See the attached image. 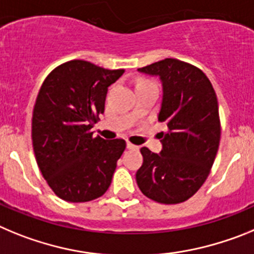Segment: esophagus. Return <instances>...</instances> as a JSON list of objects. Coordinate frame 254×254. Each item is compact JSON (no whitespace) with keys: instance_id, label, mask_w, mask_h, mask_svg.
Segmentation results:
<instances>
[{"instance_id":"obj_1","label":"esophagus","mask_w":254,"mask_h":254,"mask_svg":"<svg viewBox=\"0 0 254 254\" xmlns=\"http://www.w3.org/2000/svg\"><path fill=\"white\" fill-rule=\"evenodd\" d=\"M127 149H134V150H138L139 149L138 145H134V144L129 143V141H127Z\"/></svg>"}]
</instances>
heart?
I'll return each mask as SVG.
<instances>
[{
	"label": "heart",
	"mask_w": 254,
	"mask_h": 254,
	"mask_svg": "<svg viewBox=\"0 0 254 254\" xmlns=\"http://www.w3.org/2000/svg\"><path fill=\"white\" fill-rule=\"evenodd\" d=\"M144 82H147V81H144ZM144 82H140V83H144Z\"/></svg>",
	"instance_id": "1"
}]
</instances>
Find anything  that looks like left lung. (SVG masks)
Instances as JSON below:
<instances>
[{
  "label": "left lung",
  "instance_id": "8db88e82",
  "mask_svg": "<svg viewBox=\"0 0 254 254\" xmlns=\"http://www.w3.org/2000/svg\"><path fill=\"white\" fill-rule=\"evenodd\" d=\"M139 72L158 76L163 87L158 122L159 154L140 149L143 164L136 184L147 197L161 204H180L206 181L220 141L215 91L205 73L186 62L166 58Z\"/></svg>",
  "mask_w": 254,
  "mask_h": 254
}]
</instances>
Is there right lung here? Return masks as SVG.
I'll return each mask as SVG.
<instances>
[{"mask_svg": "<svg viewBox=\"0 0 254 254\" xmlns=\"http://www.w3.org/2000/svg\"><path fill=\"white\" fill-rule=\"evenodd\" d=\"M123 73L74 59L52 70L43 82L31 138L40 172L62 200H95L110 186L127 144L123 139L95 138L91 129L104 114L107 87Z\"/></svg>", "mask_w": 254, "mask_h": 254, "instance_id": "right-lung-1", "label": "right lung"}]
</instances>
